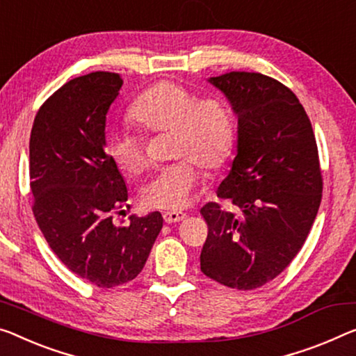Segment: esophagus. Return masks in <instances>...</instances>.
I'll return each instance as SVG.
<instances>
[{
    "mask_svg": "<svg viewBox=\"0 0 356 356\" xmlns=\"http://www.w3.org/2000/svg\"><path fill=\"white\" fill-rule=\"evenodd\" d=\"M186 218V213L183 211H167L163 213V220H165V222L172 224V222H179L183 221Z\"/></svg>",
    "mask_w": 356,
    "mask_h": 356,
    "instance_id": "esophagus-1",
    "label": "esophagus"
}]
</instances>
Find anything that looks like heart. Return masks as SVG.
Returning <instances> with one entry per match:
<instances>
[{"label": "heart", "mask_w": 356, "mask_h": 356, "mask_svg": "<svg viewBox=\"0 0 356 356\" xmlns=\"http://www.w3.org/2000/svg\"><path fill=\"white\" fill-rule=\"evenodd\" d=\"M129 119L146 136L168 134V156L177 159L141 191L145 205L152 209H184L200 179L199 167L216 170L232 152L235 129L227 102L215 95L197 97L175 81H161L141 92L130 105ZM108 154L130 177L147 167L143 138L129 130L111 135Z\"/></svg>", "instance_id": "b5f03b06"}]
</instances>
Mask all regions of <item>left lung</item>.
<instances>
[{"instance_id": "obj_1", "label": "left lung", "mask_w": 356, "mask_h": 356, "mask_svg": "<svg viewBox=\"0 0 356 356\" xmlns=\"http://www.w3.org/2000/svg\"><path fill=\"white\" fill-rule=\"evenodd\" d=\"M238 118L237 156L216 195L200 209L209 235L200 270L224 286L248 291L286 269L318 211L323 177L310 119L298 97L261 73L210 78Z\"/></svg>"}]
</instances>
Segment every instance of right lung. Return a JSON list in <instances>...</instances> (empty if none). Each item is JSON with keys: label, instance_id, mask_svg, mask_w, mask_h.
Returning <instances> with one entry per match:
<instances>
[{"label": "right lung", "instance_id": "right-lung-1", "mask_svg": "<svg viewBox=\"0 0 356 356\" xmlns=\"http://www.w3.org/2000/svg\"><path fill=\"white\" fill-rule=\"evenodd\" d=\"M121 86V76L109 71L68 81L38 109L30 135L38 226L57 258L98 288L134 280L163 222L154 211L114 224L129 194L105 151V122Z\"/></svg>", "mask_w": 356, "mask_h": 356}]
</instances>
